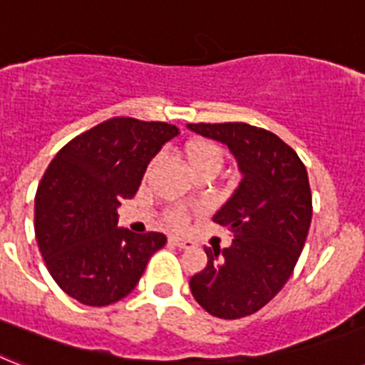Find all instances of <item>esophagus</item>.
I'll return each instance as SVG.
<instances>
[{"instance_id":"34e87169","label":"esophagus","mask_w":365,"mask_h":365,"mask_svg":"<svg viewBox=\"0 0 365 365\" xmlns=\"http://www.w3.org/2000/svg\"><path fill=\"white\" fill-rule=\"evenodd\" d=\"M170 244H174V245H178V247H182V250H187V247H192V242L191 240H187V238H182V236H170Z\"/></svg>"}]
</instances>
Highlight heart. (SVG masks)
<instances>
[{
  "label": "heart",
  "mask_w": 365,
  "mask_h": 365,
  "mask_svg": "<svg viewBox=\"0 0 365 365\" xmlns=\"http://www.w3.org/2000/svg\"><path fill=\"white\" fill-rule=\"evenodd\" d=\"M183 153H185V159H187V165L192 174L198 173V170H206V168L219 170V167L223 165V150H221V146L212 140H206V138L189 140L183 148ZM185 217L187 215H185L183 210H170L167 213V221L174 227H180V225L185 223Z\"/></svg>",
  "instance_id": "b5f03b06"
}]
</instances>
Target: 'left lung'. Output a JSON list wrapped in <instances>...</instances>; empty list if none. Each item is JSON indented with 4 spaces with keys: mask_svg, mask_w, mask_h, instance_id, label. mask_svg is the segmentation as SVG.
<instances>
[{
    "mask_svg": "<svg viewBox=\"0 0 365 365\" xmlns=\"http://www.w3.org/2000/svg\"><path fill=\"white\" fill-rule=\"evenodd\" d=\"M223 142L242 182L213 221L232 234L230 247H204L208 264L191 277L195 300L219 319L253 315L294 269L311 225V189L300 157L279 136L250 123H189Z\"/></svg>",
    "mask_w": 365,
    "mask_h": 365,
    "instance_id": "8db88e82",
    "label": "left lung"
}]
</instances>
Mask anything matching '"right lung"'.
<instances>
[{"label":"right lung","mask_w":365,"mask_h":365,"mask_svg":"<svg viewBox=\"0 0 365 365\" xmlns=\"http://www.w3.org/2000/svg\"><path fill=\"white\" fill-rule=\"evenodd\" d=\"M165 121L112 118L65 144L35 195V236L59 289L80 304L110 306L140 281L167 244L161 232L118 227V206L133 198L163 144L178 135Z\"/></svg>","instance_id":"right-lung-1"}]
</instances>
